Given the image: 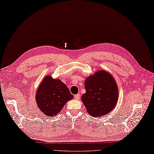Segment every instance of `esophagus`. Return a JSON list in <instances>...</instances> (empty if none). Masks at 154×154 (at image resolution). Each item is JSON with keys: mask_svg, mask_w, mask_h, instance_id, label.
Wrapping results in <instances>:
<instances>
[{"mask_svg": "<svg viewBox=\"0 0 154 154\" xmlns=\"http://www.w3.org/2000/svg\"><path fill=\"white\" fill-rule=\"evenodd\" d=\"M74 98H75V100H79L80 99V94H75V96H74Z\"/></svg>", "mask_w": 154, "mask_h": 154, "instance_id": "obj_1", "label": "esophagus"}]
</instances>
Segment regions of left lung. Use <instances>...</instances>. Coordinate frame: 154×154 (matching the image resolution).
I'll list each match as a JSON object with an SVG mask.
<instances>
[{
  "instance_id": "left-lung-1",
  "label": "left lung",
  "mask_w": 154,
  "mask_h": 154,
  "mask_svg": "<svg viewBox=\"0 0 154 154\" xmlns=\"http://www.w3.org/2000/svg\"><path fill=\"white\" fill-rule=\"evenodd\" d=\"M86 93L81 100L89 115L100 117L110 112L117 105L119 89L112 74L103 70L88 77L84 82Z\"/></svg>"
}]
</instances>
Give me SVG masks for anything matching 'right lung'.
<instances>
[{"label":"right lung","instance_id":"1","mask_svg":"<svg viewBox=\"0 0 154 154\" xmlns=\"http://www.w3.org/2000/svg\"><path fill=\"white\" fill-rule=\"evenodd\" d=\"M73 98L69 89L60 79L47 75L38 86L35 94L36 103L45 116L54 117Z\"/></svg>","mask_w":154,"mask_h":154}]
</instances>
